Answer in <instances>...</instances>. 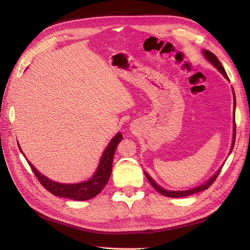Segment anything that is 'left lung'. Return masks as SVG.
Wrapping results in <instances>:
<instances>
[{
	"mask_svg": "<svg viewBox=\"0 0 250 250\" xmlns=\"http://www.w3.org/2000/svg\"><path fill=\"white\" fill-rule=\"evenodd\" d=\"M203 54H204V57H205L209 62H211V63L214 65V67H215L223 76H224V77L227 79V80H229V78H228V76H227V74H226L225 69L223 68L222 63L220 62V61H219L218 58L213 54V52H211L209 50H207V49H204V50H203ZM233 94H234V91H233ZM235 103H236V101H235V94H234V108H235V105H236ZM234 114H235V113H234ZM233 123H234V125H233V140H232V146H231V149H230V153H229V154H231V152H232V150H233V147H234V144H235V137H236L235 115H234V121H233ZM221 169H222V167H220V168L218 169V171H217L211 178H209L207 182H205L204 185L199 186V187H196V188H190V189H188V190H167V189H165V188H161L160 186L157 185V183L155 182V180H154L147 172L144 171V173H145L146 177H147L148 180L150 181L151 186H152L157 191L160 192L161 194H163V195H165V196H168V198H182V196H188V195H190V194H193V193H196V192L203 191V190H205V189H208L209 187L212 186V183L216 180V178L218 177V175H219V173H220V171H221Z\"/></svg>",
	"mask_w": 250,
	"mask_h": 250,
	"instance_id": "left-lung-1",
	"label": "left lung"
}]
</instances>
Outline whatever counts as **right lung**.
I'll list each match as a JSON object with an SVG mask.
<instances>
[{
	"mask_svg": "<svg viewBox=\"0 0 250 250\" xmlns=\"http://www.w3.org/2000/svg\"><path fill=\"white\" fill-rule=\"evenodd\" d=\"M123 140V135L117 133L108 143L107 147L105 148L102 153L101 159L97 166L95 173L87 181L79 182V183H60L57 181H52L48 177L42 175L41 172L36 170V168L27 160L29 166L31 167L32 171L36 175L39 182L47 189L50 193L56 196H61V198H65L75 201H87L92 198H94L106 186L108 182L111 170H112V162H113V155L116 150V147L120 142ZM18 147L21 153L22 152L19 143Z\"/></svg>",
	"mask_w": 250,
	"mask_h": 250,
	"instance_id": "1",
	"label": "right lung"
}]
</instances>
